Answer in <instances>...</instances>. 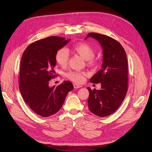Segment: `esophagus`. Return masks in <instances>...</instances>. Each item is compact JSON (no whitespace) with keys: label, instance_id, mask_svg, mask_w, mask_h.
Returning <instances> with one entry per match:
<instances>
[{"label":"esophagus","instance_id":"esophagus-1","mask_svg":"<svg viewBox=\"0 0 152 152\" xmlns=\"http://www.w3.org/2000/svg\"><path fill=\"white\" fill-rule=\"evenodd\" d=\"M73 86H74L75 89H79V88H80V87H82V86H80V85L75 84V83L73 84Z\"/></svg>","mask_w":152,"mask_h":152}]
</instances>
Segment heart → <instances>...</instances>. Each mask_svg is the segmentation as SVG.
<instances>
[{"label":"heart","instance_id":"b5f03b06","mask_svg":"<svg viewBox=\"0 0 152 152\" xmlns=\"http://www.w3.org/2000/svg\"><path fill=\"white\" fill-rule=\"evenodd\" d=\"M71 49L74 52L77 53L84 60H87L89 63H94L93 58L95 55V50L89 44L86 42H80L73 45ZM69 53L65 48L59 49L55 54V60L61 66H65L68 62ZM86 73L84 72L70 71L67 73L66 76L71 81L77 83L84 81Z\"/></svg>","mask_w":152,"mask_h":152}]
</instances>
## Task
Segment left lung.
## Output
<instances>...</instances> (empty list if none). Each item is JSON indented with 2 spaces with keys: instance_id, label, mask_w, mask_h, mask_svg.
I'll return each instance as SVG.
<instances>
[{
  "instance_id": "8db88e82",
  "label": "left lung",
  "mask_w": 152,
  "mask_h": 152,
  "mask_svg": "<svg viewBox=\"0 0 152 152\" xmlns=\"http://www.w3.org/2000/svg\"><path fill=\"white\" fill-rule=\"evenodd\" d=\"M91 37L100 44L103 50L102 69L90 79L101 84L100 90L89 92L88 107L94 115L104 117L113 113L123 102L127 91V60L124 49L115 39L98 33H91Z\"/></svg>"
}]
</instances>
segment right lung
<instances>
[{
  "instance_id": "add662e5",
  "label": "right lung",
  "mask_w": 152,
  "mask_h": 152,
  "mask_svg": "<svg viewBox=\"0 0 152 152\" xmlns=\"http://www.w3.org/2000/svg\"><path fill=\"white\" fill-rule=\"evenodd\" d=\"M70 39L50 36L30 44L20 62L19 89L22 97L34 112L48 117L60 110L68 93L73 89L70 81L55 87L49 86L56 76L55 54Z\"/></svg>"
}]
</instances>
